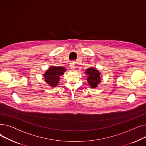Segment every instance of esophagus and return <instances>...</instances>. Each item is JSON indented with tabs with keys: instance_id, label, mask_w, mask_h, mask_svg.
<instances>
[{
	"instance_id": "esophagus-1",
	"label": "esophagus",
	"mask_w": 146,
	"mask_h": 146,
	"mask_svg": "<svg viewBox=\"0 0 146 146\" xmlns=\"http://www.w3.org/2000/svg\"><path fill=\"white\" fill-rule=\"evenodd\" d=\"M70 67L72 68V69H74L75 68L76 66H75V63L74 62V61H72V62H71Z\"/></svg>"
}]
</instances>
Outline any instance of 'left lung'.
Instances as JSON below:
<instances>
[{
  "instance_id": "obj_1",
  "label": "left lung",
  "mask_w": 146,
  "mask_h": 146,
  "mask_svg": "<svg viewBox=\"0 0 146 146\" xmlns=\"http://www.w3.org/2000/svg\"><path fill=\"white\" fill-rule=\"evenodd\" d=\"M88 74V82L91 88H95L98 86V84L100 83L101 78L100 73L95 68L90 67L88 68L86 72Z\"/></svg>"
}]
</instances>
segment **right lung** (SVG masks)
I'll list each match as a JSON object with an SVG mask.
<instances>
[{"mask_svg":"<svg viewBox=\"0 0 146 146\" xmlns=\"http://www.w3.org/2000/svg\"><path fill=\"white\" fill-rule=\"evenodd\" d=\"M65 71L66 68L64 67L51 66L44 75L45 81L49 84L50 86L54 87L57 85L60 77L63 74Z\"/></svg>","mask_w":146,"mask_h":146,"instance_id":"right-lung-1","label":"right lung"}]
</instances>
